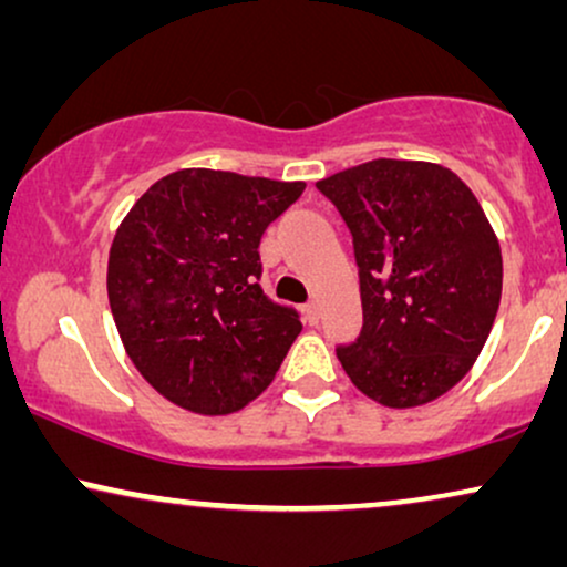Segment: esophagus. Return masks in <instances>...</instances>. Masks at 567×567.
Segmentation results:
<instances>
[{"label":"esophagus","mask_w":567,"mask_h":567,"mask_svg":"<svg viewBox=\"0 0 567 567\" xmlns=\"http://www.w3.org/2000/svg\"><path fill=\"white\" fill-rule=\"evenodd\" d=\"M303 317H306V321L308 324H319V319H321V311H319V303H306L303 306Z\"/></svg>","instance_id":"34e87169"}]
</instances>
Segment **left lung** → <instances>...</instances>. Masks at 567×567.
Listing matches in <instances>:
<instances>
[{"label":"left lung","mask_w":567,"mask_h":567,"mask_svg":"<svg viewBox=\"0 0 567 567\" xmlns=\"http://www.w3.org/2000/svg\"><path fill=\"white\" fill-rule=\"evenodd\" d=\"M353 235L363 327L337 358L386 408L432 403L474 367L503 292L489 219L455 172L374 159L317 183Z\"/></svg>","instance_id":"8db88e82"}]
</instances>
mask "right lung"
Returning a JSON list of instances; mask_svg holds the SVG:
<instances>
[{
  "instance_id": "obj_1",
  "label": "right lung",
  "mask_w": 567,
  "mask_h": 567,
  "mask_svg": "<svg viewBox=\"0 0 567 567\" xmlns=\"http://www.w3.org/2000/svg\"><path fill=\"white\" fill-rule=\"evenodd\" d=\"M303 188L177 169L127 212L110 248V308L135 369L169 403L225 415L275 379L300 317L261 290L259 243Z\"/></svg>"
}]
</instances>
